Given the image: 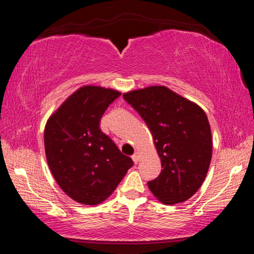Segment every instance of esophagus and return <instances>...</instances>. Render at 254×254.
I'll return each instance as SVG.
<instances>
[{
    "instance_id": "esophagus-1",
    "label": "esophagus",
    "mask_w": 254,
    "mask_h": 254,
    "mask_svg": "<svg viewBox=\"0 0 254 254\" xmlns=\"http://www.w3.org/2000/svg\"><path fill=\"white\" fill-rule=\"evenodd\" d=\"M140 158H141L140 153H139V152H135V153L132 156V160L134 161V163H137V162L140 161Z\"/></svg>"
}]
</instances>
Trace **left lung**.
<instances>
[{"instance_id": "1", "label": "left lung", "mask_w": 254, "mask_h": 254, "mask_svg": "<svg viewBox=\"0 0 254 254\" xmlns=\"http://www.w3.org/2000/svg\"><path fill=\"white\" fill-rule=\"evenodd\" d=\"M147 123L162 170L148 187L158 200L175 205L198 190L212 160V132L196 103L166 86H149L123 94Z\"/></svg>"}]
</instances>
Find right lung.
<instances>
[{
	"label": "right lung",
	"mask_w": 254,
	"mask_h": 254,
	"mask_svg": "<svg viewBox=\"0 0 254 254\" xmlns=\"http://www.w3.org/2000/svg\"><path fill=\"white\" fill-rule=\"evenodd\" d=\"M120 95L113 88L81 86L46 123L45 151L51 174L79 204L98 205L109 198L133 166L100 128L103 114Z\"/></svg>",
	"instance_id": "right-lung-1"
}]
</instances>
